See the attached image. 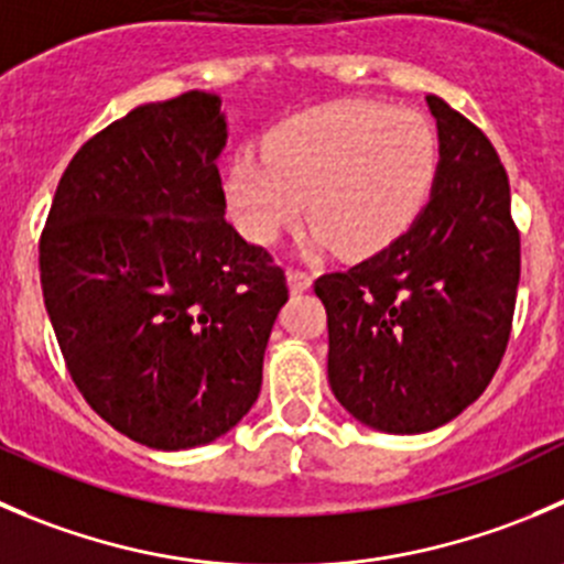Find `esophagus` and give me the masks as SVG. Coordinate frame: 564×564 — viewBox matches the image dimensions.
Here are the masks:
<instances>
[{
  "label": "esophagus",
  "instance_id": "34e87169",
  "mask_svg": "<svg viewBox=\"0 0 564 564\" xmlns=\"http://www.w3.org/2000/svg\"><path fill=\"white\" fill-rule=\"evenodd\" d=\"M289 289L292 292H305V289H311V275L303 270H289Z\"/></svg>",
  "mask_w": 564,
  "mask_h": 564
}]
</instances>
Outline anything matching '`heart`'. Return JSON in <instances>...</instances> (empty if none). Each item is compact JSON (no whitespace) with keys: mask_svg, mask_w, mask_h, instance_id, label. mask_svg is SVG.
Segmentation results:
<instances>
[{"mask_svg":"<svg viewBox=\"0 0 564 564\" xmlns=\"http://www.w3.org/2000/svg\"><path fill=\"white\" fill-rule=\"evenodd\" d=\"M438 129L419 109L330 101L281 120L264 154L242 149L223 193L239 231L270 245L297 226L308 198L314 242L341 256H375L427 206L438 176Z\"/></svg>","mask_w":564,"mask_h":564,"instance_id":"obj_1","label":"heart"}]
</instances>
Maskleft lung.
Segmentation results:
<instances>
[{"instance_id":"8db88e82","label":"left lung","mask_w":564,"mask_h":564,"mask_svg":"<svg viewBox=\"0 0 564 564\" xmlns=\"http://www.w3.org/2000/svg\"><path fill=\"white\" fill-rule=\"evenodd\" d=\"M433 198L393 245L316 278L327 311V380L380 433H427L494 380L516 314L521 234L510 178L485 131L444 98Z\"/></svg>"}]
</instances>
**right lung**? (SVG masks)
Returning <instances> with one entry per match:
<instances>
[{
    "label": "right lung",
    "mask_w": 564,
    "mask_h": 564,
    "mask_svg": "<svg viewBox=\"0 0 564 564\" xmlns=\"http://www.w3.org/2000/svg\"><path fill=\"white\" fill-rule=\"evenodd\" d=\"M220 98L143 104L65 167L41 234L59 352L107 424L151 449L220 438L253 408L286 275L226 220Z\"/></svg>",
    "instance_id": "add662e5"
}]
</instances>
